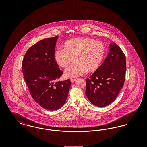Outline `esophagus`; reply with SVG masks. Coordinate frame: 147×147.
Instances as JSON below:
<instances>
[{"instance_id": "obj_1", "label": "esophagus", "mask_w": 147, "mask_h": 147, "mask_svg": "<svg viewBox=\"0 0 147 147\" xmlns=\"http://www.w3.org/2000/svg\"><path fill=\"white\" fill-rule=\"evenodd\" d=\"M76 80V79H70V81H71V83L74 82Z\"/></svg>"}]
</instances>
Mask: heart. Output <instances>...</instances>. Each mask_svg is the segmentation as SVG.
<instances>
[{
  "mask_svg": "<svg viewBox=\"0 0 147 147\" xmlns=\"http://www.w3.org/2000/svg\"><path fill=\"white\" fill-rule=\"evenodd\" d=\"M63 49H57L54 58L61 67L67 68L73 58L76 63L67 69L65 77L73 78L88 72L98 69L102 63L105 54L104 44L91 38L79 37L66 41Z\"/></svg>",
  "mask_w": 147,
  "mask_h": 147,
  "instance_id": "heart-1",
  "label": "heart"
}]
</instances>
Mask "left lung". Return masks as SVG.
<instances>
[{"label":"left lung","mask_w":147,"mask_h":147,"mask_svg":"<svg viewBox=\"0 0 147 147\" xmlns=\"http://www.w3.org/2000/svg\"><path fill=\"white\" fill-rule=\"evenodd\" d=\"M126 56L115 43H111L102 64L86 79L85 94L93 105L102 107L117 98L125 80Z\"/></svg>","instance_id":"8db88e82"}]
</instances>
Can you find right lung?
Returning <instances> with one entry per match:
<instances>
[{
  "mask_svg": "<svg viewBox=\"0 0 147 147\" xmlns=\"http://www.w3.org/2000/svg\"><path fill=\"white\" fill-rule=\"evenodd\" d=\"M58 36L41 40L27 51L22 63L25 83L31 96L43 108L56 110L64 104L71 83L56 82L63 74L55 60Z\"/></svg>",
  "mask_w": 147,
  "mask_h": 147,
  "instance_id": "add662e5",
  "label": "right lung"
}]
</instances>
